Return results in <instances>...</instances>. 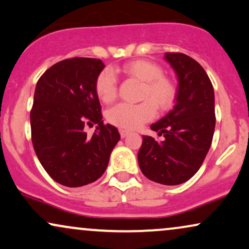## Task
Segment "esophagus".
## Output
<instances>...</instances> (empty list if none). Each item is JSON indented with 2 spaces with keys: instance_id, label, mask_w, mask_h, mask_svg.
<instances>
[{
  "instance_id": "34e87169",
  "label": "esophagus",
  "mask_w": 249,
  "mask_h": 249,
  "mask_svg": "<svg viewBox=\"0 0 249 249\" xmlns=\"http://www.w3.org/2000/svg\"><path fill=\"white\" fill-rule=\"evenodd\" d=\"M119 133H121V137L122 138H125V137H127V135H128V131H126V130H119Z\"/></svg>"
}]
</instances>
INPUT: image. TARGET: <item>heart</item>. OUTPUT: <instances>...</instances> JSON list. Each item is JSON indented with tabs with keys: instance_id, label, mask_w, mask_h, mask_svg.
Returning a JSON list of instances; mask_svg holds the SVG:
<instances>
[{
	"instance_id": "b5f03b06",
	"label": "heart",
	"mask_w": 249,
	"mask_h": 249,
	"mask_svg": "<svg viewBox=\"0 0 249 249\" xmlns=\"http://www.w3.org/2000/svg\"><path fill=\"white\" fill-rule=\"evenodd\" d=\"M122 72L127 77L142 81L138 105L118 103L107 111L110 124L126 130H134L155 116L156 109L168 111L175 105L177 88L174 81L163 74L159 64L147 59H134L122 67ZM95 93L103 103L112 102L117 96V78L109 69L101 71L95 80Z\"/></svg>"
}]
</instances>
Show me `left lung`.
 Masks as SVG:
<instances>
[{"instance_id": "8db88e82", "label": "left lung", "mask_w": 249, "mask_h": 249, "mask_svg": "<svg viewBox=\"0 0 249 249\" xmlns=\"http://www.w3.org/2000/svg\"><path fill=\"white\" fill-rule=\"evenodd\" d=\"M178 77L174 109L152 124L164 140L142 137L138 162L141 172L163 185H179L196 174L208 153L215 131V94L204 69L190 56L165 53Z\"/></svg>"}]
</instances>
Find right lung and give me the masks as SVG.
Listing matches in <instances>:
<instances>
[{"label":"right lung","mask_w":249,"mask_h":249,"mask_svg":"<svg viewBox=\"0 0 249 249\" xmlns=\"http://www.w3.org/2000/svg\"><path fill=\"white\" fill-rule=\"evenodd\" d=\"M101 59L73 57L50 67L37 80L31 110L32 143L41 165L58 184L80 187L105 174L121 139L117 128L103 124L95 80ZM97 124L92 137L83 132Z\"/></svg>","instance_id":"right-lung-1"}]
</instances>
